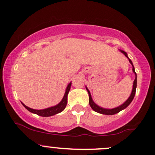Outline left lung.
<instances>
[{
	"label": "left lung",
	"instance_id": "1",
	"mask_svg": "<svg viewBox=\"0 0 155 155\" xmlns=\"http://www.w3.org/2000/svg\"><path fill=\"white\" fill-rule=\"evenodd\" d=\"M120 51L122 52V53H123V54L125 55V56L127 57V58H128V56H127V53H125V51H123V50H120ZM128 60H129L130 63H131V64H132V71L134 73L135 76H136V77H135V79L134 81V84H133V89H132V92H131V96L129 97V98L127 99L126 101L124 102V103L122 105H120V106L117 107H115V108H113V109H106V108H102V107L98 106L97 105H96L95 103L94 102V101H93L92 98H91V93L90 91H89L88 89L86 87V89H87V92H88V94H89V104H90V106L91 107V108L93 109V110H94V111L96 112H98L99 114H106V115H114L115 114H117L119 113L120 111H121L122 110H123V109H125V107H127L128 106V105H130V103H131V102H132L134 97V95H135V93H136V87H137V74L136 73H135V71H134V68L133 66V64H132V61H131V59H129L128 58Z\"/></svg>",
	"mask_w": 155,
	"mask_h": 155
}]
</instances>
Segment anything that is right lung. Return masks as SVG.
<instances>
[{"mask_svg": "<svg viewBox=\"0 0 155 155\" xmlns=\"http://www.w3.org/2000/svg\"><path fill=\"white\" fill-rule=\"evenodd\" d=\"M71 82L69 83V84L67 87L66 91H65V94L64 97H63L62 100L61 101L60 103H58V105H56V106H53L51 107H48V108L46 109H43V110H35V109H32L30 107L26 106L24 104L22 103V105H24L29 111L32 112V113L35 114L39 115V116L41 117H50L53 116V115L56 114L60 113V112L62 111L66 107L67 103H68V94L69 93L70 89H71Z\"/></svg>", "mask_w": 155, "mask_h": 155, "instance_id": "1", "label": "right lung"}]
</instances>
